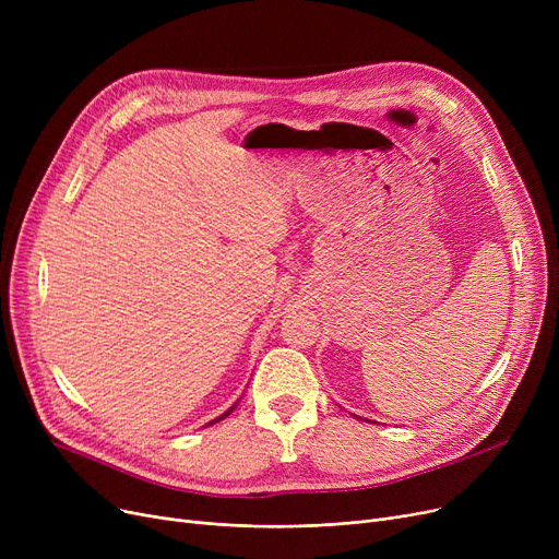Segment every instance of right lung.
Listing matches in <instances>:
<instances>
[{"instance_id": "1", "label": "right lung", "mask_w": 559, "mask_h": 559, "mask_svg": "<svg viewBox=\"0 0 559 559\" xmlns=\"http://www.w3.org/2000/svg\"><path fill=\"white\" fill-rule=\"evenodd\" d=\"M230 413H233V407H230V409H228V413H226V415H230ZM226 415H222V417H219V419H224V417H226ZM219 419H215V421H219ZM215 421H213V424H215Z\"/></svg>"}]
</instances>
